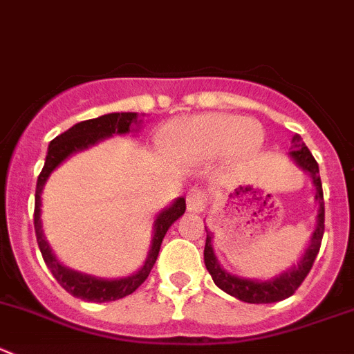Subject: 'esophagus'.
I'll use <instances>...</instances> for the list:
<instances>
[{"mask_svg":"<svg viewBox=\"0 0 354 354\" xmlns=\"http://www.w3.org/2000/svg\"><path fill=\"white\" fill-rule=\"evenodd\" d=\"M207 206V196L201 188H192L187 196V209L190 213H203Z\"/></svg>","mask_w":354,"mask_h":354,"instance_id":"esophagus-1","label":"esophagus"}]
</instances>
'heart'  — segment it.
I'll use <instances>...</instances> for the list:
<instances>
[{
	"label": "heart",
	"mask_w": 354,
	"mask_h": 354,
	"mask_svg": "<svg viewBox=\"0 0 354 354\" xmlns=\"http://www.w3.org/2000/svg\"><path fill=\"white\" fill-rule=\"evenodd\" d=\"M259 122L227 113H207L185 118L171 127L167 141L173 148L194 157L225 155L230 162L255 157L263 145Z\"/></svg>",
	"instance_id": "b5f03b06"
}]
</instances>
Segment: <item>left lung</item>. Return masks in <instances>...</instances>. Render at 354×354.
<instances>
[{"label":"left lung","instance_id":"8db88e82","mask_svg":"<svg viewBox=\"0 0 354 354\" xmlns=\"http://www.w3.org/2000/svg\"><path fill=\"white\" fill-rule=\"evenodd\" d=\"M288 158L295 164L299 169L311 176L313 187H315V201L318 203V214H316V223L313 234L309 236V243L306 244V250L302 252L297 263L290 266L281 274H276L267 279H257V277H243L237 274L229 272L223 269L220 260L216 259L213 248V232L206 229V246H204V263H206L207 272L213 277L214 285L223 290L229 295L236 297L237 300H243L248 304H272L279 302L283 299H288L295 293V290L302 285L306 276L311 270L315 263L316 255L322 246V237L325 232V203H323L322 180H319L318 162L315 160L313 153L302 138L299 134L292 138V150L288 151Z\"/></svg>","mask_w":354,"mask_h":354}]
</instances>
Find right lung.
I'll use <instances>...</instances> for the list:
<instances>
[{"label":"right lung","mask_w":354,"mask_h":354,"mask_svg":"<svg viewBox=\"0 0 354 354\" xmlns=\"http://www.w3.org/2000/svg\"><path fill=\"white\" fill-rule=\"evenodd\" d=\"M145 113L138 115L134 111H122V113H106L101 115L97 118H91V120H84L69 127L68 131L59 134L57 138L50 141L47 150V157H45V166H43L41 173H39L38 181H36V194H35V232L36 241H38L39 252H41L43 260L54 274L59 285L71 293L77 299L87 300V302H111V300L124 299V297L131 295L141 283L145 281L150 274L151 267H153L155 260H157L158 252H160V244L169 227L176 222L178 218L185 213L187 204H185V197H176L169 206L158 211V214L153 220V227H151V243L150 250L147 253L143 266L136 270V272L129 274L124 277H97L92 274H85L82 270H75L71 267L64 266L61 260L55 257L54 250H52L50 243L45 237V230H43L41 223V194L43 188L47 185L50 174L61 166L62 162L68 160L71 155L84 151L87 148L94 147V145L101 143L102 140L111 138L113 134L124 136V134H138L143 124Z\"/></svg>","instance_id":"1"}]
</instances>
